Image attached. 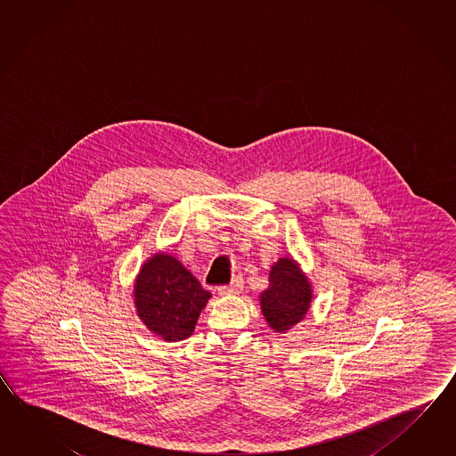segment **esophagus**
<instances>
[{
	"instance_id": "34e87169",
	"label": "esophagus",
	"mask_w": 456,
	"mask_h": 456,
	"mask_svg": "<svg viewBox=\"0 0 456 456\" xmlns=\"http://www.w3.org/2000/svg\"><path fill=\"white\" fill-rule=\"evenodd\" d=\"M242 289V281L241 279H232L230 283H224V285H220L216 290L220 295H232V293H238V291Z\"/></svg>"
}]
</instances>
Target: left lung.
I'll return each instance as SVG.
<instances>
[{
    "label": "left lung",
    "mask_w": 456,
    "mask_h": 456,
    "mask_svg": "<svg viewBox=\"0 0 456 456\" xmlns=\"http://www.w3.org/2000/svg\"><path fill=\"white\" fill-rule=\"evenodd\" d=\"M269 281V289L261 295L262 313L272 330L285 332L300 322L310 308V283L291 259L277 262Z\"/></svg>",
    "instance_id": "obj_1"
}]
</instances>
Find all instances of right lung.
I'll return each instance as SVG.
<instances>
[{"mask_svg":"<svg viewBox=\"0 0 456 456\" xmlns=\"http://www.w3.org/2000/svg\"><path fill=\"white\" fill-rule=\"evenodd\" d=\"M210 297L212 293L167 254H156L142 267L136 279L138 316L148 330L166 340L189 338Z\"/></svg>","mask_w":456,"mask_h":456,"instance_id":"1","label":"right lung"}]
</instances>
